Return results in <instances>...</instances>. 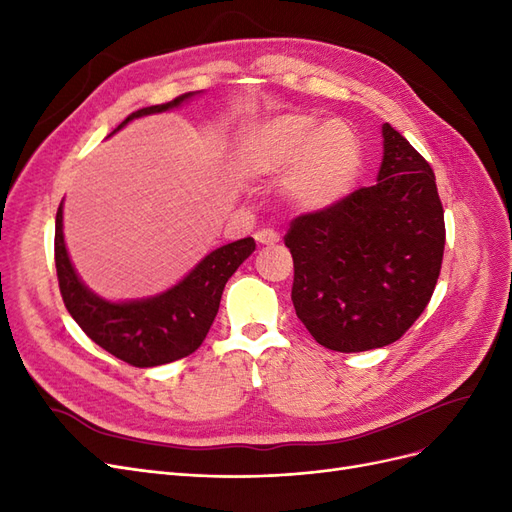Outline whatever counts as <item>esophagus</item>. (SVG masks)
Wrapping results in <instances>:
<instances>
[{
	"instance_id": "1",
	"label": "esophagus",
	"mask_w": 512,
	"mask_h": 512,
	"mask_svg": "<svg viewBox=\"0 0 512 512\" xmlns=\"http://www.w3.org/2000/svg\"><path fill=\"white\" fill-rule=\"evenodd\" d=\"M254 239H256L260 245H273V243L280 241V232L273 230V228H260V230H256Z\"/></svg>"
}]
</instances>
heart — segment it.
<instances>
[{"instance_id": "heart-1", "label": "heart", "mask_w": 512, "mask_h": 512, "mask_svg": "<svg viewBox=\"0 0 512 512\" xmlns=\"http://www.w3.org/2000/svg\"><path fill=\"white\" fill-rule=\"evenodd\" d=\"M245 173L288 177L294 205L318 211L344 200L359 179L361 151L344 121L318 123L307 115H282L258 126L241 151Z\"/></svg>"}]
</instances>
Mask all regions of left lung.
Returning <instances> with one entry per match:
<instances>
[{"mask_svg": "<svg viewBox=\"0 0 512 512\" xmlns=\"http://www.w3.org/2000/svg\"><path fill=\"white\" fill-rule=\"evenodd\" d=\"M378 181L294 218L292 303L316 342L335 352L389 346L423 314L444 254L436 175L391 123Z\"/></svg>", "mask_w": 512, "mask_h": 512, "instance_id": "obj_1", "label": "left lung"}]
</instances>
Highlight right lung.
<instances>
[{
	"mask_svg": "<svg viewBox=\"0 0 512 512\" xmlns=\"http://www.w3.org/2000/svg\"><path fill=\"white\" fill-rule=\"evenodd\" d=\"M192 96L196 91L166 104L141 108L121 121L117 130L132 119L177 108ZM254 250L252 237L222 245L166 292L149 299L113 303L91 292L72 267L64 241V203L55 218V267L66 309L89 339L134 367L173 363L198 350L218 314L226 282Z\"/></svg>",
	"mask_w": 512,
	"mask_h": 512,
	"instance_id": "right-lung-1",
	"label": "right lung"
}]
</instances>
